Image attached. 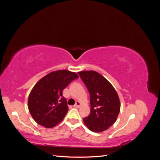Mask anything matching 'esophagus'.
<instances>
[{"label": "esophagus", "instance_id": "esophagus-1", "mask_svg": "<svg viewBox=\"0 0 160 160\" xmlns=\"http://www.w3.org/2000/svg\"><path fill=\"white\" fill-rule=\"evenodd\" d=\"M80 105H81V103L79 102V101H76V103H75V104L74 106H75V108H79Z\"/></svg>", "mask_w": 160, "mask_h": 160}]
</instances>
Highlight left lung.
<instances>
[{
  "mask_svg": "<svg viewBox=\"0 0 160 160\" xmlns=\"http://www.w3.org/2000/svg\"><path fill=\"white\" fill-rule=\"evenodd\" d=\"M90 95L91 113L83 119L88 129L93 132H102L115 122L120 111V101L115 89L98 72H78Z\"/></svg>",
  "mask_w": 160,
  "mask_h": 160,
  "instance_id": "8db88e82",
  "label": "left lung"
}]
</instances>
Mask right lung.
I'll use <instances>...</instances> for the list:
<instances>
[{"mask_svg": "<svg viewBox=\"0 0 160 160\" xmlns=\"http://www.w3.org/2000/svg\"><path fill=\"white\" fill-rule=\"evenodd\" d=\"M78 77L74 72L59 70L50 72L37 82L28 96V108L38 124L51 128L64 119L69 108L62 91Z\"/></svg>", "mask_w": 160, "mask_h": 160, "instance_id": "right-lung-1", "label": "right lung"}]
</instances>
